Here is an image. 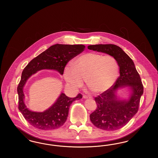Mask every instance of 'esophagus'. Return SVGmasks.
<instances>
[{
    "label": "esophagus",
    "mask_w": 158,
    "mask_h": 158,
    "mask_svg": "<svg viewBox=\"0 0 158 158\" xmlns=\"http://www.w3.org/2000/svg\"><path fill=\"white\" fill-rule=\"evenodd\" d=\"M83 98H85V99H87V98H89V99H92V97H90V96H88V95H84L83 96Z\"/></svg>",
    "instance_id": "1"
}]
</instances>
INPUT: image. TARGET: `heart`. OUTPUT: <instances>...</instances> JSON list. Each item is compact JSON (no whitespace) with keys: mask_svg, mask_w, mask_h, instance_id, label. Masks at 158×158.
Returning a JSON list of instances; mask_svg holds the SVG:
<instances>
[{"mask_svg":"<svg viewBox=\"0 0 158 158\" xmlns=\"http://www.w3.org/2000/svg\"><path fill=\"white\" fill-rule=\"evenodd\" d=\"M119 73V64L111 55L88 53L78 57L68 64L64 70V77L68 85L77 89L85 80L88 88L95 93L110 89L116 82Z\"/></svg>","mask_w":158,"mask_h":158,"instance_id":"1","label":"heart"}]
</instances>
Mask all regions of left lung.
I'll list each match as a JSON object with an SVG mask.
<instances>
[{"label":"left lung","instance_id":"left-lung-1","mask_svg":"<svg viewBox=\"0 0 158 158\" xmlns=\"http://www.w3.org/2000/svg\"><path fill=\"white\" fill-rule=\"evenodd\" d=\"M88 49L114 56L118 63L120 76L113 86L97 97L95 101L97 109L90 115V120L97 127L114 131L126 126L137 113L143 85L133 60L120 47L114 44L89 45ZM130 87L133 91L128 101L118 100L114 92L119 87Z\"/></svg>","mask_w":158,"mask_h":158}]
</instances>
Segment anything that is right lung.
<instances>
[{"mask_svg":"<svg viewBox=\"0 0 158 158\" xmlns=\"http://www.w3.org/2000/svg\"><path fill=\"white\" fill-rule=\"evenodd\" d=\"M83 45H65L57 44L49 47L45 52L33 59L23 70L21 81L17 87L18 109L25 119L31 126L40 130H53L62 126L68 118L69 107L75 100L82 98L79 94L75 98H69L61 93L56 102L43 113L30 111L23 102V87L31 76L42 69H53L63 74L69 62L84 50Z\"/></svg>","mask_w":158,"mask_h":158,"instance_id":"obj_1","label":"right lung"}]
</instances>
